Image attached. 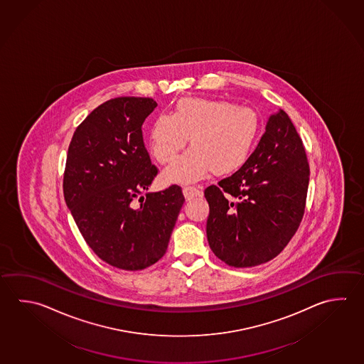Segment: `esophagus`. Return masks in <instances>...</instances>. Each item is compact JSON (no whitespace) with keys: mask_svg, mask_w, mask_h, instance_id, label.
Wrapping results in <instances>:
<instances>
[{"mask_svg":"<svg viewBox=\"0 0 364 364\" xmlns=\"http://www.w3.org/2000/svg\"><path fill=\"white\" fill-rule=\"evenodd\" d=\"M201 193H203V191L198 187H193V186L183 187V195H185L186 200H192V198L201 196Z\"/></svg>","mask_w":364,"mask_h":364,"instance_id":"1","label":"esophagus"}]
</instances>
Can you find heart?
<instances>
[{
    "label": "heart",
    "instance_id": "heart-1",
    "mask_svg": "<svg viewBox=\"0 0 364 364\" xmlns=\"http://www.w3.org/2000/svg\"><path fill=\"white\" fill-rule=\"evenodd\" d=\"M260 133L258 112L220 99L185 97L171 114L152 120L149 139L152 155L161 164L173 161L187 145L192 147L164 172L173 183H190L214 171L238 169L252 154Z\"/></svg>",
    "mask_w": 364,
    "mask_h": 364
}]
</instances>
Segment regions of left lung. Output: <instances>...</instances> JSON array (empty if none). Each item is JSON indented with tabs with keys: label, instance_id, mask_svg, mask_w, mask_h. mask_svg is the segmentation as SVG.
Instances as JSON below:
<instances>
[{
	"label": "left lung",
	"instance_id": "obj_1",
	"mask_svg": "<svg viewBox=\"0 0 364 364\" xmlns=\"http://www.w3.org/2000/svg\"><path fill=\"white\" fill-rule=\"evenodd\" d=\"M309 163L289 115L273 114L257 149L238 171L206 188V236L225 264L246 268L276 258L298 231Z\"/></svg>",
	"mask_w": 364,
	"mask_h": 364
}]
</instances>
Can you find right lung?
Returning <instances> with one entry per match:
<instances>
[{
	"mask_svg": "<svg viewBox=\"0 0 364 364\" xmlns=\"http://www.w3.org/2000/svg\"><path fill=\"white\" fill-rule=\"evenodd\" d=\"M156 106L150 97L109 100L77 127L68 149L66 206L93 252L126 271L145 269L166 254L185 203L177 185L141 196L158 174L142 137Z\"/></svg>",
	"mask_w": 364,
	"mask_h": 364,
	"instance_id": "obj_1",
	"label": "right lung"
}]
</instances>
